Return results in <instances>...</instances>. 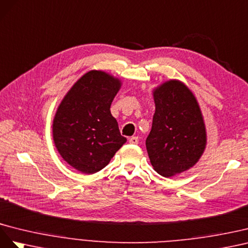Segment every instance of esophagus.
<instances>
[{"label":"esophagus","mask_w":248,"mask_h":248,"mask_svg":"<svg viewBox=\"0 0 248 248\" xmlns=\"http://www.w3.org/2000/svg\"><path fill=\"white\" fill-rule=\"evenodd\" d=\"M138 141H139V139H138V137H136V136H133V137H131V138L129 139V142H130L131 144H137Z\"/></svg>","instance_id":"1"}]
</instances>
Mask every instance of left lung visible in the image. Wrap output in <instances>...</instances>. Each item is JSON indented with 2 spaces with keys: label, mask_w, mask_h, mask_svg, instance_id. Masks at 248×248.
<instances>
[{
  "label": "left lung",
  "mask_w": 248,
  "mask_h": 248,
  "mask_svg": "<svg viewBox=\"0 0 248 248\" xmlns=\"http://www.w3.org/2000/svg\"><path fill=\"white\" fill-rule=\"evenodd\" d=\"M155 111L145 144L154 169L169 178L192 167L206 146V129L194 95L179 81L155 90Z\"/></svg>",
  "instance_id": "left-lung-1"
}]
</instances>
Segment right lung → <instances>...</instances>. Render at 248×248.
Returning <instances> with one entry per match:
<instances>
[{"label":"right lung","mask_w":248,"mask_h":248,"mask_svg":"<svg viewBox=\"0 0 248 248\" xmlns=\"http://www.w3.org/2000/svg\"><path fill=\"white\" fill-rule=\"evenodd\" d=\"M119 87L118 79L91 70L61 102L53 124L54 142L61 157L77 170L100 171L126 141L110 112Z\"/></svg>","instance_id":"1"}]
</instances>
